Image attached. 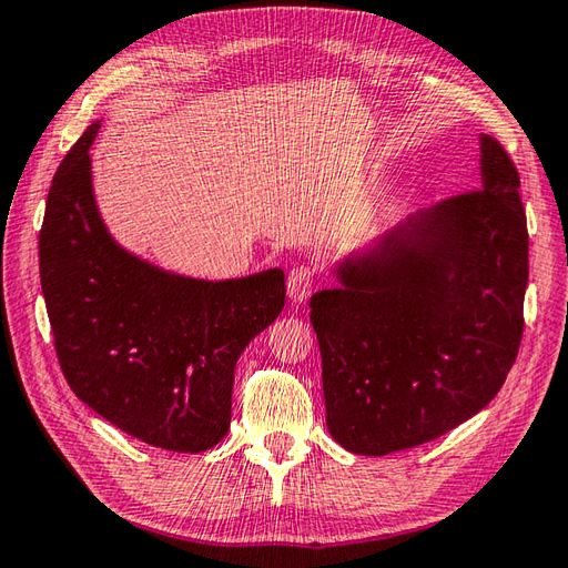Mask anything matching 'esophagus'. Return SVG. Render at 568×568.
<instances>
[{
    "label": "esophagus",
    "instance_id": "1",
    "mask_svg": "<svg viewBox=\"0 0 568 568\" xmlns=\"http://www.w3.org/2000/svg\"><path fill=\"white\" fill-rule=\"evenodd\" d=\"M316 283V268L307 266V263H300L293 271L287 273V295L293 302H305Z\"/></svg>",
    "mask_w": 568,
    "mask_h": 568
}]
</instances>
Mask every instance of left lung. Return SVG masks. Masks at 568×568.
I'll use <instances>...</instances> for the list:
<instances>
[{
    "instance_id": "obj_1",
    "label": "left lung",
    "mask_w": 568,
    "mask_h": 568,
    "mask_svg": "<svg viewBox=\"0 0 568 568\" xmlns=\"http://www.w3.org/2000/svg\"><path fill=\"white\" fill-rule=\"evenodd\" d=\"M481 189L412 215L310 300L326 426L355 455L440 438L479 414L516 363L527 222L516 164L481 135Z\"/></svg>"
}]
</instances>
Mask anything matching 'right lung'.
<instances>
[{
    "label": "right lung",
    "instance_id": "add662e5",
    "mask_svg": "<svg viewBox=\"0 0 568 568\" xmlns=\"http://www.w3.org/2000/svg\"><path fill=\"white\" fill-rule=\"evenodd\" d=\"M99 123L64 156L38 236L55 351L72 392L133 438L203 453L230 430L234 365L285 305V273L197 281L125 252L91 186Z\"/></svg>",
    "mask_w": 568,
    "mask_h": 568
}]
</instances>
